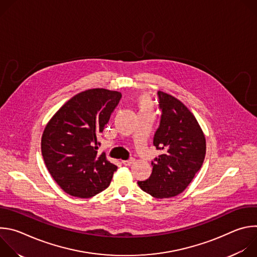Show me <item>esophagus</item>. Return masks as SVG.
Wrapping results in <instances>:
<instances>
[{
  "mask_svg": "<svg viewBox=\"0 0 257 257\" xmlns=\"http://www.w3.org/2000/svg\"><path fill=\"white\" fill-rule=\"evenodd\" d=\"M134 162H135L134 159H130V160H127V161H123L122 164H123L124 166H131L132 164H134Z\"/></svg>",
  "mask_w": 257,
  "mask_h": 257,
  "instance_id": "esophagus-1",
  "label": "esophagus"
}]
</instances>
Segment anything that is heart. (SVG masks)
Returning a JSON list of instances; mask_svg holds the SVG:
<instances>
[{
	"instance_id": "1",
	"label": "heart",
	"mask_w": 257,
	"mask_h": 257,
	"mask_svg": "<svg viewBox=\"0 0 257 257\" xmlns=\"http://www.w3.org/2000/svg\"><path fill=\"white\" fill-rule=\"evenodd\" d=\"M136 102H137V106H138L140 112L152 111V108H153L152 100L150 99V97H148L146 95L138 96Z\"/></svg>"
}]
</instances>
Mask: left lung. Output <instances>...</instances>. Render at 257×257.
I'll list each match as a JSON object with an SVG mask.
<instances>
[{
	"label": "left lung",
	"mask_w": 257,
	"mask_h": 257,
	"mask_svg": "<svg viewBox=\"0 0 257 257\" xmlns=\"http://www.w3.org/2000/svg\"><path fill=\"white\" fill-rule=\"evenodd\" d=\"M162 118L154 137L163 151L152 162L153 172L139 187L156 198H170L184 191L200 170L206 152L204 134L187 106L179 99L158 91Z\"/></svg>",
	"instance_id": "obj_1"
}]
</instances>
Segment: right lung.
<instances>
[{
  "label": "right lung",
  "instance_id": "add662e5",
  "mask_svg": "<svg viewBox=\"0 0 257 257\" xmlns=\"http://www.w3.org/2000/svg\"><path fill=\"white\" fill-rule=\"evenodd\" d=\"M122 97L104 88L82 91L69 99L47 124L42 137L45 164L68 194L89 198L103 191L117 166L97 155V136Z\"/></svg>",
  "mask_w": 257,
  "mask_h": 257
}]
</instances>
